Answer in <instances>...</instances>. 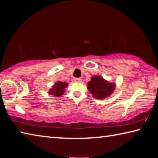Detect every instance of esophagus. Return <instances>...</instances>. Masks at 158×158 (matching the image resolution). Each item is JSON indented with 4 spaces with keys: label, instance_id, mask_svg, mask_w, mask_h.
Returning <instances> with one entry per match:
<instances>
[{
    "label": "esophagus",
    "instance_id": "34e87169",
    "mask_svg": "<svg viewBox=\"0 0 158 158\" xmlns=\"http://www.w3.org/2000/svg\"><path fill=\"white\" fill-rule=\"evenodd\" d=\"M74 82H81V78H74Z\"/></svg>",
    "mask_w": 158,
    "mask_h": 158
}]
</instances>
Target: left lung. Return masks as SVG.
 I'll return each mask as SVG.
<instances>
[{"label":"left lung","mask_w":158,"mask_h":158,"mask_svg":"<svg viewBox=\"0 0 158 158\" xmlns=\"http://www.w3.org/2000/svg\"><path fill=\"white\" fill-rule=\"evenodd\" d=\"M116 85L109 83L101 76H93L88 83L87 88L93 97L96 99H104L110 95L115 89Z\"/></svg>","instance_id":"1"}]
</instances>
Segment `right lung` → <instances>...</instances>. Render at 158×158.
<instances>
[{
	"mask_svg": "<svg viewBox=\"0 0 158 158\" xmlns=\"http://www.w3.org/2000/svg\"><path fill=\"white\" fill-rule=\"evenodd\" d=\"M68 84L65 82L62 81H57L54 85H53L52 89L49 90V93L50 95H54L55 97H60L62 95L64 91H65V89L68 86Z\"/></svg>",
	"mask_w": 158,
	"mask_h": 158,
	"instance_id": "add662e5",
	"label": "right lung"
}]
</instances>
